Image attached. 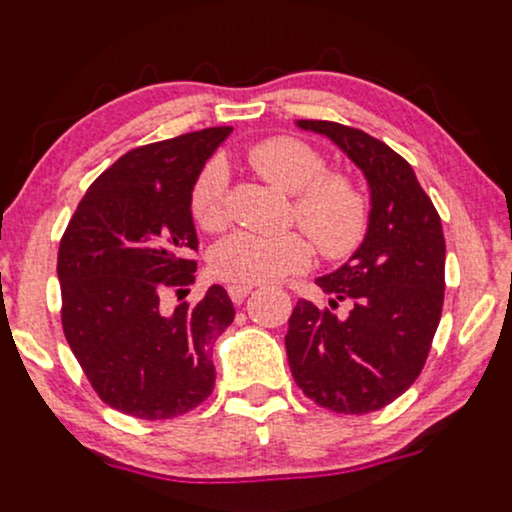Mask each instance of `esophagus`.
<instances>
[{
	"label": "esophagus",
	"instance_id": "obj_1",
	"mask_svg": "<svg viewBox=\"0 0 512 512\" xmlns=\"http://www.w3.org/2000/svg\"><path fill=\"white\" fill-rule=\"evenodd\" d=\"M227 292H230L232 302L239 304V302H244L251 292H254V285H251V282H237V285L227 287Z\"/></svg>",
	"mask_w": 512,
	"mask_h": 512
}]
</instances>
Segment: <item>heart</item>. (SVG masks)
<instances>
[{"mask_svg": "<svg viewBox=\"0 0 512 512\" xmlns=\"http://www.w3.org/2000/svg\"><path fill=\"white\" fill-rule=\"evenodd\" d=\"M249 165L266 182L294 194V218L326 258H347L369 230V201L347 174L326 172V158L292 136H275L249 150ZM191 215L206 232L227 225V170L220 160L203 167L191 189ZM314 249L302 232H234L210 251V268L230 282H268L299 273Z\"/></svg>", "mask_w": 512, "mask_h": 512, "instance_id": "heart-1", "label": "heart"}]
</instances>
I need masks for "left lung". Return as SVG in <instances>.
I'll return each instance as SVG.
<instances>
[{"label": "left lung", "instance_id": "left-lung-1", "mask_svg": "<svg viewBox=\"0 0 512 512\" xmlns=\"http://www.w3.org/2000/svg\"><path fill=\"white\" fill-rule=\"evenodd\" d=\"M328 136L364 172L371 189L369 230L362 246L316 285L351 314L299 299L285 335L297 386L316 405L366 414L400 398L422 374L446 290V239L434 203L412 165L362 129L299 119Z\"/></svg>", "mask_w": 512, "mask_h": 512}]
</instances>
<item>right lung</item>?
Returning a JSON list of instances; mask_svg holds the SVG:
<instances>
[{"mask_svg": "<svg viewBox=\"0 0 512 512\" xmlns=\"http://www.w3.org/2000/svg\"><path fill=\"white\" fill-rule=\"evenodd\" d=\"M232 126L124 153L88 186L59 242L62 328L102 402L136 419H172L213 393V342L234 321L220 285L198 304L186 294L198 249L191 189Z\"/></svg>", "mask_w": 512, "mask_h": 512, "instance_id": "add662e5", "label": "right lung"}]
</instances>
